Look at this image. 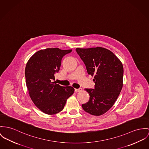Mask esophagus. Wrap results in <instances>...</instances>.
Wrapping results in <instances>:
<instances>
[{"mask_svg":"<svg viewBox=\"0 0 149 149\" xmlns=\"http://www.w3.org/2000/svg\"><path fill=\"white\" fill-rule=\"evenodd\" d=\"M81 91H82V88H78V89H77V88H75V92H80Z\"/></svg>","mask_w":149,"mask_h":149,"instance_id":"obj_1","label":"esophagus"}]
</instances>
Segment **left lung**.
<instances>
[{
  "mask_svg": "<svg viewBox=\"0 0 149 149\" xmlns=\"http://www.w3.org/2000/svg\"><path fill=\"white\" fill-rule=\"evenodd\" d=\"M87 72L94 76L95 88H86L90 100L82 104L84 111L94 116L107 112L115 104L123 85V66L110 50L101 47L77 48Z\"/></svg>",
  "mask_w": 149,
  "mask_h": 149,
  "instance_id": "1",
  "label": "left lung"
}]
</instances>
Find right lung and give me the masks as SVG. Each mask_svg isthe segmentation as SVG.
I'll list each match as a JSON object with an SVG mask.
<instances>
[{"instance_id":"right-lung-1","label":"right lung","mask_w":149,"mask_h":149,"mask_svg":"<svg viewBox=\"0 0 149 149\" xmlns=\"http://www.w3.org/2000/svg\"><path fill=\"white\" fill-rule=\"evenodd\" d=\"M72 50L47 48L34 54L28 61L25 69L26 84L29 96L35 105L47 115H54L63 109L67 99L74 89L63 87L55 81L63 57Z\"/></svg>"}]
</instances>
